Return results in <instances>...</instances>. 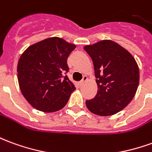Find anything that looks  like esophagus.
<instances>
[{
	"label": "esophagus",
	"mask_w": 152,
	"mask_h": 152,
	"mask_svg": "<svg viewBox=\"0 0 152 152\" xmlns=\"http://www.w3.org/2000/svg\"><path fill=\"white\" fill-rule=\"evenodd\" d=\"M87 80H88V77H87V76H83V79H82V80L80 82V85H84V84L87 81Z\"/></svg>",
	"instance_id": "34e87169"
}]
</instances>
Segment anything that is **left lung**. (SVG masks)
Returning <instances> with one entry per match:
<instances>
[{
    "label": "left lung",
    "mask_w": 152,
    "mask_h": 152,
    "mask_svg": "<svg viewBox=\"0 0 152 152\" xmlns=\"http://www.w3.org/2000/svg\"><path fill=\"white\" fill-rule=\"evenodd\" d=\"M84 49L93 61L98 86L94 98L86 101L91 113L110 116L132 101L139 84V68L128 50L112 40H101Z\"/></svg>",
    "instance_id": "8db88e82"
}]
</instances>
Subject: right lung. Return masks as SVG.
Segmentation results:
<instances>
[{
	"mask_svg": "<svg viewBox=\"0 0 152 152\" xmlns=\"http://www.w3.org/2000/svg\"><path fill=\"white\" fill-rule=\"evenodd\" d=\"M76 45L53 37L29 46L17 65L21 93L32 107L45 113L61 109L76 90L63 73L67 72V58Z\"/></svg>",
	"mask_w": 152,
	"mask_h": 152,
	"instance_id": "1",
	"label": "right lung"
}]
</instances>
